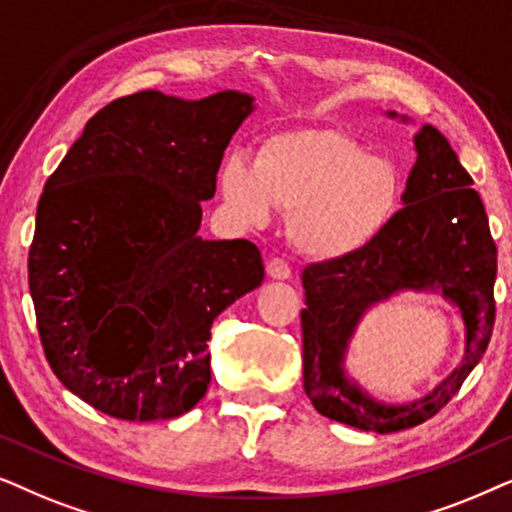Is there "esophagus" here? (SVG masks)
Segmentation results:
<instances>
[{
	"label": "esophagus",
	"mask_w": 512,
	"mask_h": 512,
	"mask_svg": "<svg viewBox=\"0 0 512 512\" xmlns=\"http://www.w3.org/2000/svg\"><path fill=\"white\" fill-rule=\"evenodd\" d=\"M267 274L271 278H276V281H288V278L292 276V269L288 262L281 260V257H274V260L267 262Z\"/></svg>",
	"instance_id": "esophagus-1"
}]
</instances>
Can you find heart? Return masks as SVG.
I'll list each match as a JSON object with an SVG mask.
<instances>
[{"mask_svg": "<svg viewBox=\"0 0 512 512\" xmlns=\"http://www.w3.org/2000/svg\"><path fill=\"white\" fill-rule=\"evenodd\" d=\"M224 201L238 220L264 227L290 213L288 236L313 262H342L391 229L405 199L400 168L330 128L276 133L257 159L231 154L220 168Z\"/></svg>", "mask_w": 512, "mask_h": 512, "instance_id": "obj_1", "label": "heart"}]
</instances>
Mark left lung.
<instances>
[{
    "mask_svg": "<svg viewBox=\"0 0 512 512\" xmlns=\"http://www.w3.org/2000/svg\"><path fill=\"white\" fill-rule=\"evenodd\" d=\"M414 147L405 208L391 229L370 250L311 264L302 274L304 391L323 417L360 431L395 433L424 424L454 398L492 339L496 243L485 206L438 128L426 124ZM400 289L438 291L452 301L462 311L467 349L462 365L424 399L386 406L348 379L343 360L364 311Z\"/></svg>",
    "mask_w": 512,
    "mask_h": 512,
    "instance_id": "1",
    "label": "left lung"
}]
</instances>
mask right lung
I'll return each mask as SVG.
<instances>
[{"label": "right lung", "instance_id": "right-lung-1", "mask_svg": "<svg viewBox=\"0 0 512 512\" xmlns=\"http://www.w3.org/2000/svg\"><path fill=\"white\" fill-rule=\"evenodd\" d=\"M248 93L140 91L102 107L44 185L27 257L51 370L102 414L175 419L210 384V325L264 278L255 243L203 241Z\"/></svg>", "mask_w": 512, "mask_h": 512}]
</instances>
